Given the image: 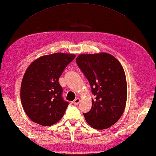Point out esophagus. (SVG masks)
Segmentation results:
<instances>
[{
    "instance_id": "esophagus-1",
    "label": "esophagus",
    "mask_w": 156,
    "mask_h": 156,
    "mask_svg": "<svg viewBox=\"0 0 156 156\" xmlns=\"http://www.w3.org/2000/svg\"><path fill=\"white\" fill-rule=\"evenodd\" d=\"M80 99H79V98H76V99L74 100L73 103H74V105H77L79 103H80Z\"/></svg>"
}]
</instances>
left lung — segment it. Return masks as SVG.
<instances>
[{
	"label": "left lung",
	"mask_w": 156,
	"mask_h": 156,
	"mask_svg": "<svg viewBox=\"0 0 156 156\" xmlns=\"http://www.w3.org/2000/svg\"><path fill=\"white\" fill-rule=\"evenodd\" d=\"M76 62L91 86L95 99L83 113L86 122L97 129H105L119 121L127 101V81L118 60L106 53L81 54Z\"/></svg>",
	"instance_id": "left-lung-1"
}]
</instances>
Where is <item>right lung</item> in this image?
Returning <instances> with one entry per match:
<instances>
[{"instance_id": "obj_1", "label": "right lung", "mask_w": 156, "mask_h": 156, "mask_svg": "<svg viewBox=\"0 0 156 156\" xmlns=\"http://www.w3.org/2000/svg\"><path fill=\"white\" fill-rule=\"evenodd\" d=\"M75 55L57 53L33 62L24 73L20 99L29 118L43 126H51L61 119L68 105L62 97L59 78Z\"/></svg>"}]
</instances>
